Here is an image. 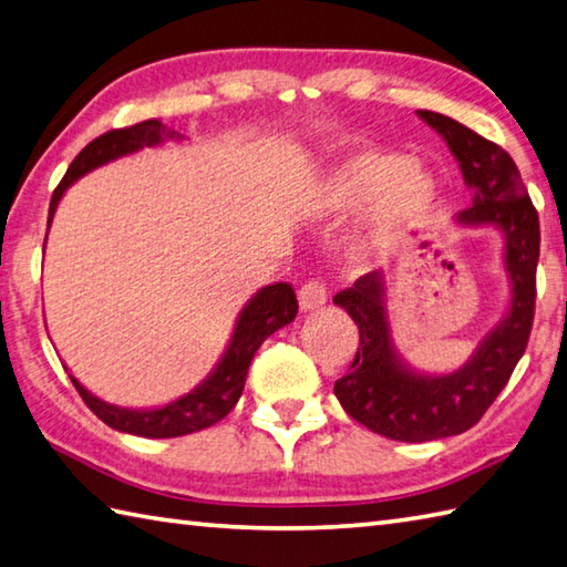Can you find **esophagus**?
Here are the masks:
<instances>
[{"label":"esophagus","mask_w":567,"mask_h":567,"mask_svg":"<svg viewBox=\"0 0 567 567\" xmlns=\"http://www.w3.org/2000/svg\"><path fill=\"white\" fill-rule=\"evenodd\" d=\"M297 297H299V309H302V311H315V309L327 305V299H329L327 287L317 282V280H311V282L299 287Z\"/></svg>","instance_id":"34e87169"}]
</instances>
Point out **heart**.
I'll return each mask as SVG.
<instances>
[{
  "label": "heart",
  "instance_id": "1",
  "mask_svg": "<svg viewBox=\"0 0 567 567\" xmlns=\"http://www.w3.org/2000/svg\"><path fill=\"white\" fill-rule=\"evenodd\" d=\"M436 192V179L416 158L360 148L329 173L319 209L329 219H343L365 209L368 228L355 252L368 258L390 236L419 221L431 209Z\"/></svg>",
  "mask_w": 567,
  "mask_h": 567
}]
</instances>
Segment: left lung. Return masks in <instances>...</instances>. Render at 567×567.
I'll use <instances>...</instances> for the list:
<instances>
[{
    "label": "left lung",
    "mask_w": 567,
    "mask_h": 567,
    "mask_svg": "<svg viewBox=\"0 0 567 567\" xmlns=\"http://www.w3.org/2000/svg\"><path fill=\"white\" fill-rule=\"evenodd\" d=\"M416 116L445 141L465 187L473 192V207L455 214V226L495 228L502 234L509 307L463 368L433 375L412 368L396 351L384 272L372 270L351 290L333 297V305L346 309L360 331L353 365L336 380L333 394L358 424L406 443L457 436L475 426L509 382L532 333L540 246L538 214L509 153L451 116L426 110H419Z\"/></svg>",
    "instance_id": "obj_1"
}]
</instances>
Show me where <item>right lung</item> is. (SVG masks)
<instances>
[{
  "label": "right lung",
  "instance_id": "add662e5",
  "mask_svg": "<svg viewBox=\"0 0 567 567\" xmlns=\"http://www.w3.org/2000/svg\"><path fill=\"white\" fill-rule=\"evenodd\" d=\"M165 138L183 143L185 136L177 131L167 128L158 118L151 122H141L128 128L106 131L100 138H94L80 151L75 161L70 163L65 177L60 179L51 197V209H48V228L58 209V202L63 199L68 187L78 183L97 167L124 158V155L138 153L143 148L161 146ZM45 248V244H43ZM297 317V295L287 282H275L262 287L252 295L246 307L240 309L236 319V327L228 346L219 358V363L204 378L195 390L177 396L175 402H167L163 406L151 409H128L116 406L100 400L97 394H92L87 388H82L78 378H72V384L80 392L94 414H97L106 426H112L122 433H134V436L143 439H175L185 436V433H195L207 429L216 421H221L231 409L236 406L238 396L244 394V384L248 375V365L252 355H256L262 341L272 336L277 329L287 327ZM68 370V368H65Z\"/></svg>",
  "mask_w": 567,
  "mask_h": 567
}]
</instances>
